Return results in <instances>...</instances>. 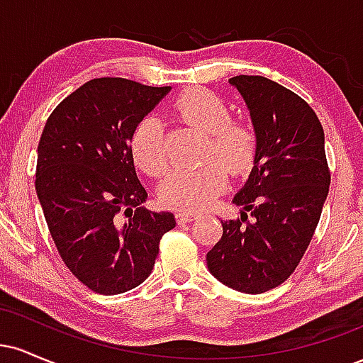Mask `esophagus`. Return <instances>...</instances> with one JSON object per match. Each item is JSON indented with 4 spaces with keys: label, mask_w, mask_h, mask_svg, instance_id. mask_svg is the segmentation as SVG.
<instances>
[{
    "label": "esophagus",
    "mask_w": 363,
    "mask_h": 363,
    "mask_svg": "<svg viewBox=\"0 0 363 363\" xmlns=\"http://www.w3.org/2000/svg\"><path fill=\"white\" fill-rule=\"evenodd\" d=\"M176 216H177L179 223H189V222H193L194 218H198L199 215L194 213V211H189V210H179Z\"/></svg>",
    "instance_id": "1"
}]
</instances>
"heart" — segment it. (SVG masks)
<instances>
[{"instance_id": "1", "label": "heart", "mask_w": 363, "mask_h": 363, "mask_svg": "<svg viewBox=\"0 0 363 363\" xmlns=\"http://www.w3.org/2000/svg\"><path fill=\"white\" fill-rule=\"evenodd\" d=\"M182 121L208 133L199 167H177L164 179L160 196L164 203L179 210H205L225 189L228 170L235 176L247 174L257 157V135L245 123L232 121L228 106L218 95L205 89L182 91L174 102ZM131 152L138 167L148 176H162L169 167V152L162 121L148 114L136 124Z\"/></svg>"}]
</instances>
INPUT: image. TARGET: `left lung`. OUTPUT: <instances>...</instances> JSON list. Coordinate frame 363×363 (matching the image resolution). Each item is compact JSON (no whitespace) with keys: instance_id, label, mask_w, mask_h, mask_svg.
<instances>
[{"instance_id":"8db88e82","label":"left lung","mask_w":363,"mask_h":363,"mask_svg":"<svg viewBox=\"0 0 363 363\" xmlns=\"http://www.w3.org/2000/svg\"><path fill=\"white\" fill-rule=\"evenodd\" d=\"M228 83L242 95L257 135L254 167L232 199L252 220L222 222L206 264L223 285L262 294L294 273L319 223L331 182L324 131L309 104L280 83L249 74Z\"/></svg>"}]
</instances>
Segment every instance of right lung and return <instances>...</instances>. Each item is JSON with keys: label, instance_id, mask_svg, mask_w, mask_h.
Wrapping results in <instances>:
<instances>
[{"label": "right lung", "instance_id": "add662e5", "mask_svg": "<svg viewBox=\"0 0 363 363\" xmlns=\"http://www.w3.org/2000/svg\"><path fill=\"white\" fill-rule=\"evenodd\" d=\"M170 86L95 78L62 101L37 148L35 191L54 244L90 290L116 295L152 273L158 244L176 227L170 211L141 206L131 136Z\"/></svg>", "mask_w": 363, "mask_h": 363}]
</instances>
